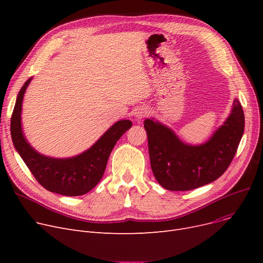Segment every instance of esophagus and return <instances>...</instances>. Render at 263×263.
Segmentation results:
<instances>
[{
	"mask_svg": "<svg viewBox=\"0 0 263 263\" xmlns=\"http://www.w3.org/2000/svg\"><path fill=\"white\" fill-rule=\"evenodd\" d=\"M148 114H149V108H148L147 106H141V107H139V108L136 109V113H135L136 117L139 118V119L148 116Z\"/></svg>",
	"mask_w": 263,
	"mask_h": 263,
	"instance_id": "34e87169",
	"label": "esophagus"
}]
</instances>
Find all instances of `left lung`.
Returning a JSON list of instances; mask_svg holds the SVG:
<instances>
[{"instance_id":"obj_1","label":"left lung","mask_w":263,"mask_h":263,"mask_svg":"<svg viewBox=\"0 0 263 263\" xmlns=\"http://www.w3.org/2000/svg\"><path fill=\"white\" fill-rule=\"evenodd\" d=\"M244 122L242 105L236 99L230 116L211 139L191 146L160 122L146 119L150 164L157 181L170 191H190L216 180L237 153Z\"/></svg>"}]
</instances>
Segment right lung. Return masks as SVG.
I'll use <instances>...</instances> for the list:
<instances>
[{"label": "right lung", "instance_id": "right-lung-1", "mask_svg": "<svg viewBox=\"0 0 263 263\" xmlns=\"http://www.w3.org/2000/svg\"><path fill=\"white\" fill-rule=\"evenodd\" d=\"M31 79L20 89L10 120L12 143L22 160L40 185L46 190L65 196H81L92 190L104 174L110 151L124 132L130 120L117 121L91 148L70 159H52L41 156L24 139L21 129L22 100Z\"/></svg>", "mask_w": 263, "mask_h": 263}]
</instances>
